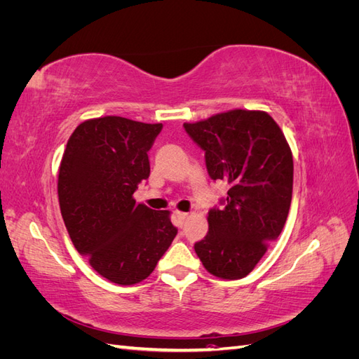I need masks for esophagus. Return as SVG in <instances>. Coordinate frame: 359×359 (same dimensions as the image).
Returning <instances> with one entry per match:
<instances>
[{
  "mask_svg": "<svg viewBox=\"0 0 359 359\" xmlns=\"http://www.w3.org/2000/svg\"><path fill=\"white\" fill-rule=\"evenodd\" d=\"M175 215L178 217L180 220H186L189 217V212H182V211H175Z\"/></svg>",
  "mask_w": 359,
  "mask_h": 359,
  "instance_id": "1",
  "label": "esophagus"
}]
</instances>
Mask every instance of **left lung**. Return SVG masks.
<instances>
[{"label": "left lung", "mask_w": 359, "mask_h": 359, "mask_svg": "<svg viewBox=\"0 0 359 359\" xmlns=\"http://www.w3.org/2000/svg\"><path fill=\"white\" fill-rule=\"evenodd\" d=\"M184 128L205 151L211 180L229 186L222 210H210L208 233L194 252L212 276L243 278L283 231L293 186L290 148L262 111L235 109Z\"/></svg>", "instance_id": "1"}]
</instances>
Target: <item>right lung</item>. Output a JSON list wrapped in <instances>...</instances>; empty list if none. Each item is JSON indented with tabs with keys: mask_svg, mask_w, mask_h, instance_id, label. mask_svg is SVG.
I'll use <instances>...</instances> for the list:
<instances>
[{
	"mask_svg": "<svg viewBox=\"0 0 359 359\" xmlns=\"http://www.w3.org/2000/svg\"><path fill=\"white\" fill-rule=\"evenodd\" d=\"M161 124L123 116L83 121L62 154L58 199L78 252L116 285H135L153 273L178 229L169 211L136 203L137 184L149 177L148 151Z\"/></svg>",
	"mask_w": 359,
	"mask_h": 359,
	"instance_id": "add662e5",
	"label": "right lung"
}]
</instances>
